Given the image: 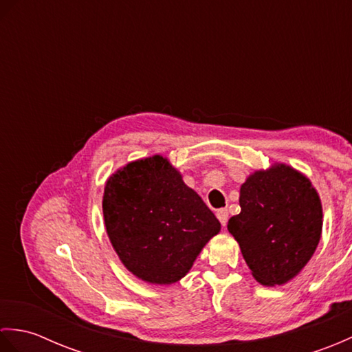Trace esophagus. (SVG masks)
<instances>
[{
    "instance_id": "obj_1",
    "label": "esophagus",
    "mask_w": 352,
    "mask_h": 352,
    "mask_svg": "<svg viewBox=\"0 0 352 352\" xmlns=\"http://www.w3.org/2000/svg\"><path fill=\"white\" fill-rule=\"evenodd\" d=\"M216 216H218V219L222 223V227H226L227 221H228V210H227V208H221V210L216 212Z\"/></svg>"
}]
</instances>
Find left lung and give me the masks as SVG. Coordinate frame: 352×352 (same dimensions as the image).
Segmentation results:
<instances>
[{"label": "left lung", "instance_id": "left-lung-1", "mask_svg": "<svg viewBox=\"0 0 352 352\" xmlns=\"http://www.w3.org/2000/svg\"><path fill=\"white\" fill-rule=\"evenodd\" d=\"M241 213L228 231L251 274L267 287L294 280L322 234V203L310 178L286 163L257 169L241 186Z\"/></svg>", "mask_w": 352, "mask_h": 352}]
</instances>
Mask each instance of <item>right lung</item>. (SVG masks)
<instances>
[{"instance_id": "right-lung-1", "label": "right lung", "mask_w": 352, "mask_h": 352, "mask_svg": "<svg viewBox=\"0 0 352 352\" xmlns=\"http://www.w3.org/2000/svg\"><path fill=\"white\" fill-rule=\"evenodd\" d=\"M102 214L126 271L160 286L180 281L221 231L210 208L160 154L126 163L107 178Z\"/></svg>"}]
</instances>
